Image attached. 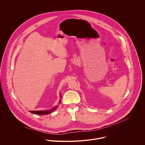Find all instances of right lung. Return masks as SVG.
Returning a JSON list of instances; mask_svg holds the SVG:
<instances>
[{
	"label": "right lung",
	"mask_w": 145,
	"mask_h": 145,
	"mask_svg": "<svg viewBox=\"0 0 145 145\" xmlns=\"http://www.w3.org/2000/svg\"><path fill=\"white\" fill-rule=\"evenodd\" d=\"M60 97H61V95H60ZM61 103V101L59 102V104ZM57 106H54V108H52V109L48 110H44V111H42V110H34V111H29L30 112H31L33 114H39V115H44V114H50L51 113H52L53 111H54L56 109Z\"/></svg>",
	"instance_id": "obj_1"
}]
</instances>
